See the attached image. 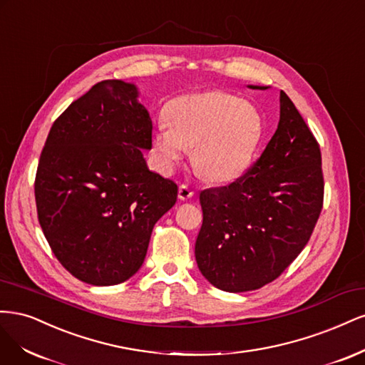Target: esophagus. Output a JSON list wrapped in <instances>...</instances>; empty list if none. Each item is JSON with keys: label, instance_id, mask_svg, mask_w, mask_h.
I'll list each match as a JSON object with an SVG mask.
<instances>
[{"label": "esophagus", "instance_id": "34e87169", "mask_svg": "<svg viewBox=\"0 0 365 365\" xmlns=\"http://www.w3.org/2000/svg\"><path fill=\"white\" fill-rule=\"evenodd\" d=\"M194 195V191L187 185H180L179 187V198L180 200H190Z\"/></svg>", "mask_w": 365, "mask_h": 365}]
</instances>
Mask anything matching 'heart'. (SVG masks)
<instances>
[{"mask_svg": "<svg viewBox=\"0 0 365 365\" xmlns=\"http://www.w3.org/2000/svg\"><path fill=\"white\" fill-rule=\"evenodd\" d=\"M168 124H159L153 147L160 170L170 174L192 147L198 173L214 182H232L247 170L262 133V118L253 104L222 91L186 93L167 109Z\"/></svg>", "mask_w": 365, "mask_h": 365, "instance_id": "1", "label": "heart"}]
</instances>
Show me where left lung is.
<instances>
[{
    "label": "left lung",
    "instance_id": "obj_1",
    "mask_svg": "<svg viewBox=\"0 0 365 365\" xmlns=\"http://www.w3.org/2000/svg\"><path fill=\"white\" fill-rule=\"evenodd\" d=\"M323 190L319 143L280 91L277 130L261 158L233 183L200 194L198 269L227 292L273 282L308 244L323 207Z\"/></svg>",
    "mask_w": 365,
    "mask_h": 365
}]
</instances>
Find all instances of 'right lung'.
<instances>
[{
	"label": "right lung",
	"instance_id": "obj_1",
	"mask_svg": "<svg viewBox=\"0 0 365 365\" xmlns=\"http://www.w3.org/2000/svg\"><path fill=\"white\" fill-rule=\"evenodd\" d=\"M138 97L123 80L93 85L54 121L39 159L42 232L58 262L91 285L130 279L178 200V185L147 167L153 124Z\"/></svg>",
	"mask_w": 365,
	"mask_h": 365
}]
</instances>
